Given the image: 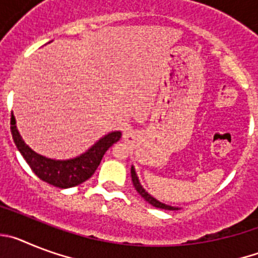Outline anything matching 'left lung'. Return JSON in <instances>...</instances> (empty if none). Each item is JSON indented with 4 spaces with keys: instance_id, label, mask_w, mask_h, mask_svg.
<instances>
[{
    "instance_id": "8db88e82",
    "label": "left lung",
    "mask_w": 258,
    "mask_h": 258,
    "mask_svg": "<svg viewBox=\"0 0 258 258\" xmlns=\"http://www.w3.org/2000/svg\"><path fill=\"white\" fill-rule=\"evenodd\" d=\"M131 174H132V181H133V186L134 188H136L137 191H138V194H140L141 197L143 198V199L146 200V202H149L151 206H154L155 208H160V209H165V211H178L179 208H177V207H172V206H168V204H165V203H161L160 200L155 199L152 195H150L147 191L143 188V186L141 184L140 179H138V175H137L136 173V169H134V166L132 165V169H131Z\"/></svg>"
}]
</instances>
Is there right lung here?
Returning a JSON list of instances; mask_svg holds the SVG:
<instances>
[{
    "label": "right lung",
    "instance_id": "obj_1",
    "mask_svg": "<svg viewBox=\"0 0 258 258\" xmlns=\"http://www.w3.org/2000/svg\"><path fill=\"white\" fill-rule=\"evenodd\" d=\"M10 124L14 143L33 173L44 182L59 188L74 187L90 178L101 164L107 150L121 138L120 131L111 132L97 141L84 154L67 160H55L37 154L23 141L14 115H11Z\"/></svg>",
    "mask_w": 258,
    "mask_h": 258
}]
</instances>
